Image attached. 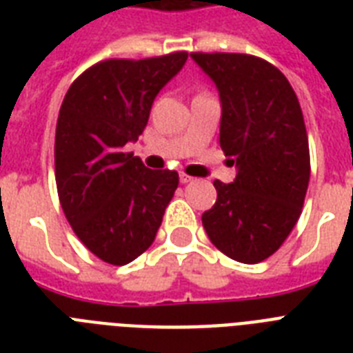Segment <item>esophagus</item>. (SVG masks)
Segmentation results:
<instances>
[{
	"label": "esophagus",
	"mask_w": 353,
	"mask_h": 353,
	"mask_svg": "<svg viewBox=\"0 0 353 353\" xmlns=\"http://www.w3.org/2000/svg\"><path fill=\"white\" fill-rule=\"evenodd\" d=\"M179 181H181V183H190V181H192V177L187 176L185 172H179Z\"/></svg>",
	"instance_id": "obj_1"
}]
</instances>
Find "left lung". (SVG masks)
I'll return each mask as SVG.
<instances>
[{"label": "left lung", "instance_id": "8db88e82", "mask_svg": "<svg viewBox=\"0 0 353 353\" xmlns=\"http://www.w3.org/2000/svg\"><path fill=\"white\" fill-rule=\"evenodd\" d=\"M221 102L220 146L234 181H214L203 212L209 240L241 263L269 258L293 231L310 183V146L301 104L284 74L262 58L192 52Z\"/></svg>", "mask_w": 353, "mask_h": 353}]
</instances>
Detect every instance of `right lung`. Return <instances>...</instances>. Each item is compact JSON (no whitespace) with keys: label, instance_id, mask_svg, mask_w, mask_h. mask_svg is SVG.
Instances as JSON below:
<instances>
[{"label":"right lung","instance_id":"add662e5","mask_svg":"<svg viewBox=\"0 0 353 353\" xmlns=\"http://www.w3.org/2000/svg\"><path fill=\"white\" fill-rule=\"evenodd\" d=\"M187 58L179 51L99 62L74 80L60 108L54 172L63 214L80 241L113 265L154 243L179 185L176 170H148L126 144L143 133L155 97Z\"/></svg>","mask_w":353,"mask_h":353}]
</instances>
